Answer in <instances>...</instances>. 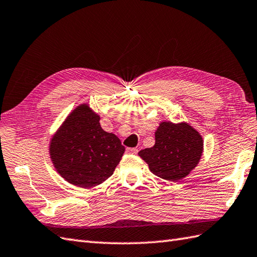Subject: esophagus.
I'll list each match as a JSON object with an SVG mask.
<instances>
[{"mask_svg": "<svg viewBox=\"0 0 257 257\" xmlns=\"http://www.w3.org/2000/svg\"><path fill=\"white\" fill-rule=\"evenodd\" d=\"M127 153H130V154H137L138 153V149L137 148H127Z\"/></svg>", "mask_w": 257, "mask_h": 257, "instance_id": "1", "label": "esophagus"}]
</instances>
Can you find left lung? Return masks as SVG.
Wrapping results in <instances>:
<instances>
[{
    "label": "left lung",
    "mask_w": 257,
    "mask_h": 257,
    "mask_svg": "<svg viewBox=\"0 0 257 257\" xmlns=\"http://www.w3.org/2000/svg\"><path fill=\"white\" fill-rule=\"evenodd\" d=\"M202 151L204 140L189 123L162 121L156 131L154 146L138 154L154 175L176 182L196 168Z\"/></svg>",
    "instance_id": "obj_1"
}]
</instances>
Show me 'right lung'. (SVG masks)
<instances>
[{
  "instance_id": "right-lung-1",
  "label": "right lung",
  "mask_w": 257,
  "mask_h": 257,
  "mask_svg": "<svg viewBox=\"0 0 257 257\" xmlns=\"http://www.w3.org/2000/svg\"><path fill=\"white\" fill-rule=\"evenodd\" d=\"M99 119L87 104H81L50 140L53 166L65 181L77 187L89 188L105 182L124 152L118 137L103 130Z\"/></svg>"
}]
</instances>
